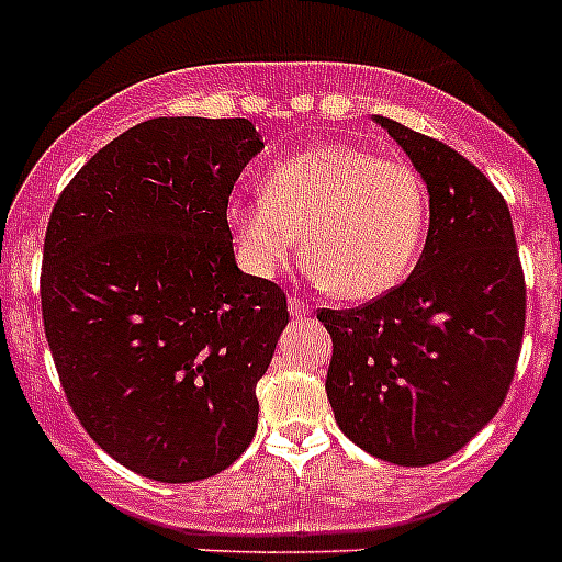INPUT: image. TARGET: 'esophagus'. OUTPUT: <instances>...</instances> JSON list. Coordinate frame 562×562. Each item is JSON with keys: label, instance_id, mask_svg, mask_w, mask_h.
<instances>
[{"label": "esophagus", "instance_id": "obj_1", "mask_svg": "<svg viewBox=\"0 0 562 562\" xmlns=\"http://www.w3.org/2000/svg\"><path fill=\"white\" fill-rule=\"evenodd\" d=\"M290 315L292 317H306V315H312V306L306 304V301H301V297L292 295L290 297Z\"/></svg>", "mask_w": 562, "mask_h": 562}]
</instances>
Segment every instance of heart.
Returning <instances> with one entry per match:
<instances>
[{
  "instance_id": "heart-1",
  "label": "heart",
  "mask_w": 562,
  "mask_h": 562,
  "mask_svg": "<svg viewBox=\"0 0 562 562\" xmlns=\"http://www.w3.org/2000/svg\"><path fill=\"white\" fill-rule=\"evenodd\" d=\"M227 225L252 276L272 278L304 241L312 278L342 297H376L419 256L428 188L402 157L329 143L276 162L261 200L227 205Z\"/></svg>"
}]
</instances>
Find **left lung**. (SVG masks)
<instances>
[{
	"mask_svg": "<svg viewBox=\"0 0 562 562\" xmlns=\"http://www.w3.org/2000/svg\"><path fill=\"white\" fill-rule=\"evenodd\" d=\"M428 186L425 250L400 286L355 310H321L331 335L326 396L357 448L402 467L448 459L504 405L526 324L513 216L473 162L374 117Z\"/></svg>",
	"mask_w": 562,
	"mask_h": 562,
	"instance_id": "1",
	"label": "left lung"
}]
</instances>
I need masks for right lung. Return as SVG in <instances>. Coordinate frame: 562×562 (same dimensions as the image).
Masks as SVG:
<instances>
[{
  "label": "right lung",
  "instance_id": "1",
  "mask_svg": "<svg viewBox=\"0 0 562 562\" xmlns=\"http://www.w3.org/2000/svg\"><path fill=\"white\" fill-rule=\"evenodd\" d=\"M265 148L247 117L137 123L49 213L44 335L69 408L114 461L166 484L222 473L258 428L284 290L233 258L227 200Z\"/></svg>",
  "mask_w": 562,
  "mask_h": 562
}]
</instances>
